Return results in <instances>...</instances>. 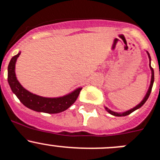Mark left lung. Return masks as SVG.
I'll use <instances>...</instances> for the list:
<instances>
[{"instance_id":"1","label":"left lung","mask_w":160,"mask_h":160,"mask_svg":"<svg viewBox=\"0 0 160 160\" xmlns=\"http://www.w3.org/2000/svg\"><path fill=\"white\" fill-rule=\"evenodd\" d=\"M147 53H148V58H149V61H150L149 68H150V69H151V71H152V78H151V82H150L149 88H148V92H147V93H146L145 97H144V99H143V100H141V103H140V104H138V105L136 106V107L130 109V110L127 111V112H122V113H118V112H113V111H112V110H110V109L108 108L107 107H104V108H105L106 111H107V112H108V113H110L111 115H115V116H118V117H119V116H126V115H130V114H131L132 112H134V111H136L137 109L140 108H141V106L144 105V104L146 102V100H148V97H149L150 93H151L152 88V86H153V82H154V70H153V68L151 67V57H150L149 53L148 52H147Z\"/></svg>"}]
</instances>
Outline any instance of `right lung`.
Wrapping results in <instances>:
<instances>
[{
  "label": "right lung",
  "mask_w": 160,
  "mask_h": 160,
  "mask_svg": "<svg viewBox=\"0 0 160 160\" xmlns=\"http://www.w3.org/2000/svg\"><path fill=\"white\" fill-rule=\"evenodd\" d=\"M20 53L19 52L11 59L8 67V82L21 103L33 111L48 114L60 113L69 108L77 100L82 88H77L73 92L60 97H43L29 92L19 82L16 75V63Z\"/></svg>",
  "instance_id": "add662e5"
}]
</instances>
